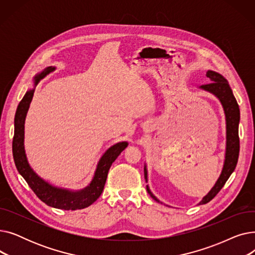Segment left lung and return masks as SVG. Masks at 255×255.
<instances>
[{"mask_svg":"<svg viewBox=\"0 0 255 255\" xmlns=\"http://www.w3.org/2000/svg\"><path fill=\"white\" fill-rule=\"evenodd\" d=\"M207 77L210 80V84L200 86L198 90L205 91L215 96L222 105V109L225 116V129H226V141H225V153L224 161L222 169L217 179L216 183L214 184L212 189L202 198V200L197 205H205L212 200L215 195L221 190L225 182L229 180L232 173L234 172L236 165L238 163L239 151H240V140H239V123H240V110L237 100L234 96L233 91L229 85L226 78L220 73L208 70ZM144 180L148 183V168L146 163L143 165ZM146 191L151 195L156 202L161 203L160 200L152 193L149 185H146ZM167 206V205H166ZM169 207V206H168Z\"/></svg>","mask_w":255,"mask_h":255,"instance_id":"1","label":"left lung"}]
</instances>
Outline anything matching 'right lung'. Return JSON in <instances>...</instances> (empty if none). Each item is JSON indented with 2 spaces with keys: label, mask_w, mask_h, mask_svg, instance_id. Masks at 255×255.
Returning a JSON list of instances; mask_svg holds the SVG:
<instances>
[{
  "label": "right lung",
  "mask_w": 255,
  "mask_h": 255,
  "mask_svg": "<svg viewBox=\"0 0 255 255\" xmlns=\"http://www.w3.org/2000/svg\"><path fill=\"white\" fill-rule=\"evenodd\" d=\"M55 69V67L50 66L40 73H37L32 79L33 88L26 91L23 98L19 102L14 118V137H13L12 142V152L15 166L20 176L25 180V182L31 187V189L44 204L52 208L74 211L85 209L98 199L103 191L107 173H109L113 162L127 148L128 142H117L110 146L102 154L96 165V169L94 171V176L91 182L82 189L72 190L68 188H62V187L50 184L40 177L30 165L28 157L25 154L24 123L37 85L50 71Z\"/></svg>",
  "instance_id": "add662e5"
}]
</instances>
